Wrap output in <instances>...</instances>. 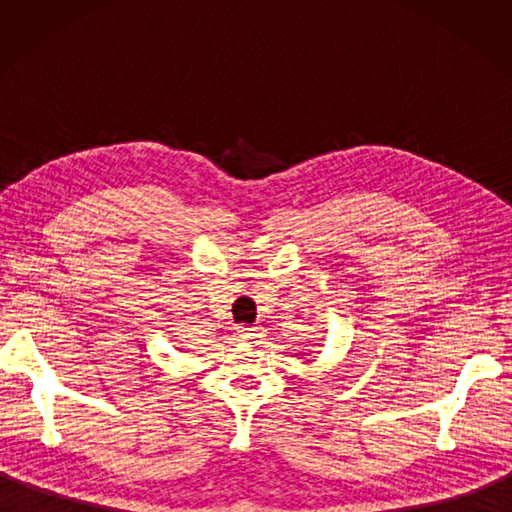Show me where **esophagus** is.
Wrapping results in <instances>:
<instances>
[{"label":"esophagus","instance_id":"esophagus-1","mask_svg":"<svg viewBox=\"0 0 512 512\" xmlns=\"http://www.w3.org/2000/svg\"><path fill=\"white\" fill-rule=\"evenodd\" d=\"M255 336H257L255 328H250V325H237V339L250 341V339H255Z\"/></svg>","mask_w":512,"mask_h":512}]
</instances>
